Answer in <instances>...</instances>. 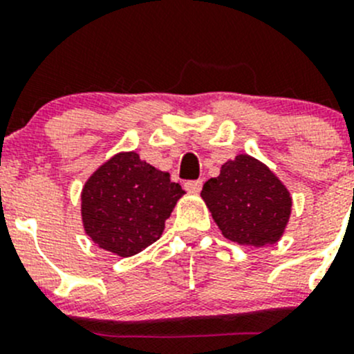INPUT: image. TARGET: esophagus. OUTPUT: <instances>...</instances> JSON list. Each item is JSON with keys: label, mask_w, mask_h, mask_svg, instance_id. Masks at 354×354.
<instances>
[{"label": "esophagus", "mask_w": 354, "mask_h": 354, "mask_svg": "<svg viewBox=\"0 0 354 354\" xmlns=\"http://www.w3.org/2000/svg\"><path fill=\"white\" fill-rule=\"evenodd\" d=\"M185 190L188 194H198L202 190V180H195V181H187L185 183Z\"/></svg>", "instance_id": "34e87169"}]
</instances>
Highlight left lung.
I'll use <instances>...</instances> for the list:
<instances>
[{
  "label": "left lung",
  "instance_id": "8db88e82",
  "mask_svg": "<svg viewBox=\"0 0 354 354\" xmlns=\"http://www.w3.org/2000/svg\"><path fill=\"white\" fill-rule=\"evenodd\" d=\"M201 197L223 236L239 245L277 243L292 212L289 188L249 153L226 160L219 176L205 181Z\"/></svg>",
  "mask_w": 354,
  "mask_h": 354
}]
</instances>
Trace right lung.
Segmentation results:
<instances>
[{
    "mask_svg": "<svg viewBox=\"0 0 354 354\" xmlns=\"http://www.w3.org/2000/svg\"><path fill=\"white\" fill-rule=\"evenodd\" d=\"M183 195L169 173L150 166L135 150L118 152L82 185V228L100 249L131 257L160 239Z\"/></svg>",
    "mask_w": 354,
    "mask_h": 354,
    "instance_id": "add662e5",
    "label": "right lung"
}]
</instances>
